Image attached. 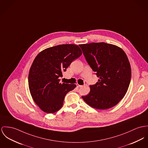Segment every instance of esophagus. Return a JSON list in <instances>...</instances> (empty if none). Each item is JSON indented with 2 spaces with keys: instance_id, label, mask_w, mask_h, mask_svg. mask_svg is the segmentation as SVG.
I'll return each instance as SVG.
<instances>
[{
  "instance_id": "obj_1",
  "label": "esophagus",
  "mask_w": 148,
  "mask_h": 148,
  "mask_svg": "<svg viewBox=\"0 0 148 148\" xmlns=\"http://www.w3.org/2000/svg\"><path fill=\"white\" fill-rule=\"evenodd\" d=\"M77 87H82V86H81V85H79V84H77Z\"/></svg>"
}]
</instances>
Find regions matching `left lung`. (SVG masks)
Returning a JSON list of instances; mask_svg holds the SVG:
<instances>
[{
	"label": "left lung",
	"instance_id": "left-lung-1",
	"mask_svg": "<svg viewBox=\"0 0 148 148\" xmlns=\"http://www.w3.org/2000/svg\"><path fill=\"white\" fill-rule=\"evenodd\" d=\"M85 58L98 82L90 86V93L82 96L97 109H108L125 96L131 78V69L125 52L118 46L104 42L80 45Z\"/></svg>",
	"mask_w": 148,
	"mask_h": 148
}]
</instances>
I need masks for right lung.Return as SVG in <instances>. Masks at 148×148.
Returning a JSON list of instances; mask_svg holds the SVG:
<instances>
[{
    "mask_svg": "<svg viewBox=\"0 0 148 148\" xmlns=\"http://www.w3.org/2000/svg\"><path fill=\"white\" fill-rule=\"evenodd\" d=\"M82 53L77 45H61L48 48L35 58L29 71V87L34 102L43 112H57L67 93L76 87L74 84L60 83L59 77Z\"/></svg>",
    "mask_w": 148,
    "mask_h": 148,
    "instance_id": "add662e5",
    "label": "right lung"
}]
</instances>
